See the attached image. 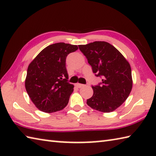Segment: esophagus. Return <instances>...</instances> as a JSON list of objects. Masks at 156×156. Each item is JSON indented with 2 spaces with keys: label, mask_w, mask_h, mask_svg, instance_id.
I'll return each instance as SVG.
<instances>
[{
  "label": "esophagus",
  "mask_w": 156,
  "mask_h": 156,
  "mask_svg": "<svg viewBox=\"0 0 156 156\" xmlns=\"http://www.w3.org/2000/svg\"><path fill=\"white\" fill-rule=\"evenodd\" d=\"M84 86V85H83V84H80V83H76V87H77L78 88H81L83 87Z\"/></svg>",
  "instance_id": "34e87169"
}]
</instances>
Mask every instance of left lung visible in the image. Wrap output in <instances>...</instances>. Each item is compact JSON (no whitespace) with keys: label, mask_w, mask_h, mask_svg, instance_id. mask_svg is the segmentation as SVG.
<instances>
[{"label":"left lung","mask_w":156,"mask_h":156,"mask_svg":"<svg viewBox=\"0 0 156 156\" xmlns=\"http://www.w3.org/2000/svg\"><path fill=\"white\" fill-rule=\"evenodd\" d=\"M101 85L91 86L94 94L87 104L102 112H111L127 99L133 87L131 68L128 60L115 46L106 41L79 45Z\"/></svg>","instance_id":"1"}]
</instances>
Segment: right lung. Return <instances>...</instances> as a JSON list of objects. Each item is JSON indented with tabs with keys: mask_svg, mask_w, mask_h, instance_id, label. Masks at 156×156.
<instances>
[{
	"mask_svg": "<svg viewBox=\"0 0 156 156\" xmlns=\"http://www.w3.org/2000/svg\"><path fill=\"white\" fill-rule=\"evenodd\" d=\"M78 48L76 45L63 42L51 44L30 63L25 87L39 110L55 112L67 105L74 86L67 82L66 58Z\"/></svg>",
	"mask_w": 156,
	"mask_h": 156,
	"instance_id": "1",
	"label": "right lung"
}]
</instances>
